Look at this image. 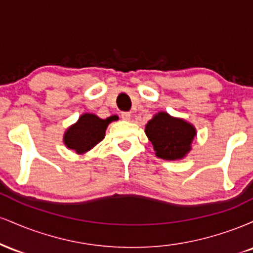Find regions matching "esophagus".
Returning a JSON list of instances; mask_svg holds the SVG:
<instances>
[{
	"label": "esophagus",
	"instance_id": "esophagus-1",
	"mask_svg": "<svg viewBox=\"0 0 253 253\" xmlns=\"http://www.w3.org/2000/svg\"><path fill=\"white\" fill-rule=\"evenodd\" d=\"M121 118H123V120H125V121H129L130 120V113H128V112L121 113Z\"/></svg>",
	"mask_w": 253,
	"mask_h": 253
}]
</instances>
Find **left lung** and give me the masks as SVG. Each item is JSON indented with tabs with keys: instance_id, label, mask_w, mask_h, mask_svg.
<instances>
[{
	"instance_id": "1",
	"label": "left lung",
	"mask_w": 253,
	"mask_h": 253,
	"mask_svg": "<svg viewBox=\"0 0 253 253\" xmlns=\"http://www.w3.org/2000/svg\"><path fill=\"white\" fill-rule=\"evenodd\" d=\"M145 134L152 143L158 158L181 161L191 151L196 128L184 119L158 112L145 126Z\"/></svg>"
}]
</instances>
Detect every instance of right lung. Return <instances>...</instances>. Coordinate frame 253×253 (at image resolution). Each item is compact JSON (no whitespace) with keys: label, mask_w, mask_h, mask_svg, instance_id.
Listing matches in <instances>:
<instances>
[{"label":"right lung","mask_w":253,"mask_h":253,"mask_svg":"<svg viewBox=\"0 0 253 253\" xmlns=\"http://www.w3.org/2000/svg\"><path fill=\"white\" fill-rule=\"evenodd\" d=\"M113 120H115V117L101 119L92 113H84L65 130L64 145L78 155L88 152L103 140L107 127Z\"/></svg>","instance_id":"obj_1"}]
</instances>
